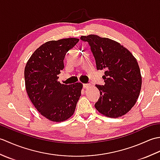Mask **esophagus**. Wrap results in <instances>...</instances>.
I'll return each instance as SVG.
<instances>
[{
    "label": "esophagus",
    "mask_w": 160,
    "mask_h": 160,
    "mask_svg": "<svg viewBox=\"0 0 160 160\" xmlns=\"http://www.w3.org/2000/svg\"><path fill=\"white\" fill-rule=\"evenodd\" d=\"M91 86V84H83V87L84 89H88L89 87Z\"/></svg>",
    "instance_id": "1"
}]
</instances>
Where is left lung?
Returning a JSON list of instances; mask_svg holds the SVG:
<instances>
[{
    "mask_svg": "<svg viewBox=\"0 0 160 160\" xmlns=\"http://www.w3.org/2000/svg\"><path fill=\"white\" fill-rule=\"evenodd\" d=\"M88 42L98 70H104V85H96L100 99L95 104L104 116L117 118L127 114L140 96L142 76L138 61L129 51L113 40L97 35L82 36Z\"/></svg>",
    "mask_w": 160,
    "mask_h": 160,
    "instance_id": "left-lung-1",
    "label": "left lung"
}]
</instances>
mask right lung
<instances>
[{
	"instance_id": "1",
	"label": "right lung",
	"mask_w": 160,
	"mask_h": 160,
	"mask_svg": "<svg viewBox=\"0 0 160 160\" xmlns=\"http://www.w3.org/2000/svg\"><path fill=\"white\" fill-rule=\"evenodd\" d=\"M78 41L76 38L50 40L40 46L26 64L27 93L37 111L50 121L60 122L72 116L81 96V82L67 85L58 80L66 53Z\"/></svg>"
}]
</instances>
